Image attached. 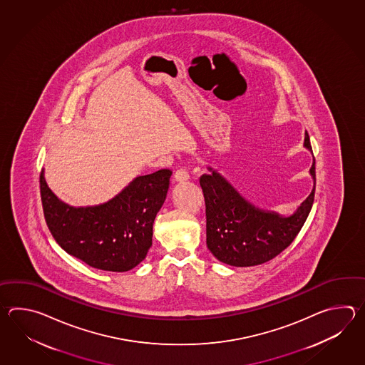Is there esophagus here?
<instances>
[{"mask_svg":"<svg viewBox=\"0 0 365 365\" xmlns=\"http://www.w3.org/2000/svg\"><path fill=\"white\" fill-rule=\"evenodd\" d=\"M173 180H175L176 182H185V181L189 180V173H187L185 168L178 170L176 173H175V178H173Z\"/></svg>","mask_w":365,"mask_h":365,"instance_id":"1","label":"esophagus"}]
</instances>
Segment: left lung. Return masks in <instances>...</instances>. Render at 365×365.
<instances>
[{
	"label": "left lung",
	"mask_w": 365,
	"mask_h": 365,
	"mask_svg": "<svg viewBox=\"0 0 365 365\" xmlns=\"http://www.w3.org/2000/svg\"><path fill=\"white\" fill-rule=\"evenodd\" d=\"M304 148L312 153L305 132ZM316 162L310 167L313 187L294 212L283 215L248 201L222 173L207 167L201 184L206 203V244L220 262L248 267L264 264L295 240L309 215L316 189Z\"/></svg>",
	"instance_id": "left-lung-1"
}]
</instances>
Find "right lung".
<instances>
[{"instance_id":"add662e5","label":"right lung","mask_w":365,"mask_h":365,"mask_svg":"<svg viewBox=\"0 0 365 365\" xmlns=\"http://www.w3.org/2000/svg\"><path fill=\"white\" fill-rule=\"evenodd\" d=\"M170 170L137 176L109 201L71 206L40 173L48 228L66 253L104 272H124L140 264L153 245V225L170 187Z\"/></svg>"}]
</instances>
